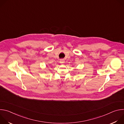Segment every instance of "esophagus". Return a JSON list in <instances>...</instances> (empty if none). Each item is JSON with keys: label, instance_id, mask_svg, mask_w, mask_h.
I'll return each mask as SVG.
<instances>
[{"label": "esophagus", "instance_id": "esophagus-1", "mask_svg": "<svg viewBox=\"0 0 124 124\" xmlns=\"http://www.w3.org/2000/svg\"><path fill=\"white\" fill-rule=\"evenodd\" d=\"M64 60L63 59H61L60 60V63H64Z\"/></svg>", "mask_w": 124, "mask_h": 124}]
</instances>
